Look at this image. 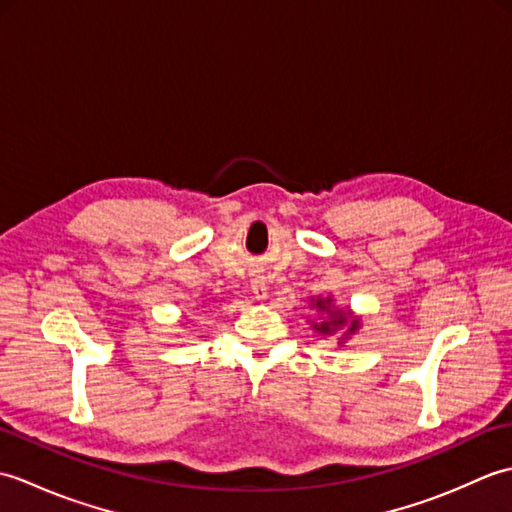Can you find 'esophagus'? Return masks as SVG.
<instances>
[{"label": "esophagus", "instance_id": "obj_1", "mask_svg": "<svg viewBox=\"0 0 512 512\" xmlns=\"http://www.w3.org/2000/svg\"><path fill=\"white\" fill-rule=\"evenodd\" d=\"M250 290H253V297L257 301H264L268 297V288H266V279L262 275H253L250 279Z\"/></svg>", "mask_w": 512, "mask_h": 512}]
</instances>
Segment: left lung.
Segmentation results:
<instances>
[{"instance_id":"8db88e82","label":"left lung","mask_w":512,"mask_h":512,"mask_svg":"<svg viewBox=\"0 0 512 512\" xmlns=\"http://www.w3.org/2000/svg\"><path fill=\"white\" fill-rule=\"evenodd\" d=\"M310 310L317 312L319 321L310 319V328L321 336L339 334V345H345L352 336L361 330L363 319L354 314L350 308H339L332 295L328 297H312Z\"/></svg>"}]
</instances>
